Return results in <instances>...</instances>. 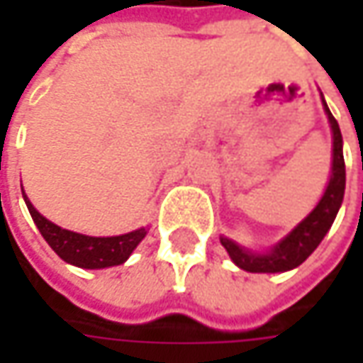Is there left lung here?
<instances>
[{
  "label": "left lung",
  "mask_w": 363,
  "mask_h": 363,
  "mask_svg": "<svg viewBox=\"0 0 363 363\" xmlns=\"http://www.w3.org/2000/svg\"><path fill=\"white\" fill-rule=\"evenodd\" d=\"M323 108L328 113L331 133H333V161H331V177H329L325 194L321 196L319 203L313 208V212L297 224L293 230L286 234L279 244H274L269 252L258 255L252 250H246L230 238H220L222 246L228 250V255L234 260L236 267L248 272H285L299 267L305 262L309 255L319 246L323 236L331 228L333 220L340 212L345 191V161H343V139L340 125L335 117L331 115L328 103L323 101Z\"/></svg>",
  "instance_id": "left-lung-1"
}]
</instances>
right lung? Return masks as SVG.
<instances>
[{
	"instance_id": "1",
	"label": "right lung",
	"mask_w": 363,
	"mask_h": 363,
	"mask_svg": "<svg viewBox=\"0 0 363 363\" xmlns=\"http://www.w3.org/2000/svg\"><path fill=\"white\" fill-rule=\"evenodd\" d=\"M23 200L32 214L34 224L44 236V240L50 244V248L62 260L80 269H106V267L123 264L147 234L145 228H139L129 234L106 236V238L105 236H84L78 232L64 230L54 222L46 220L32 206L26 194H23Z\"/></svg>"
}]
</instances>
